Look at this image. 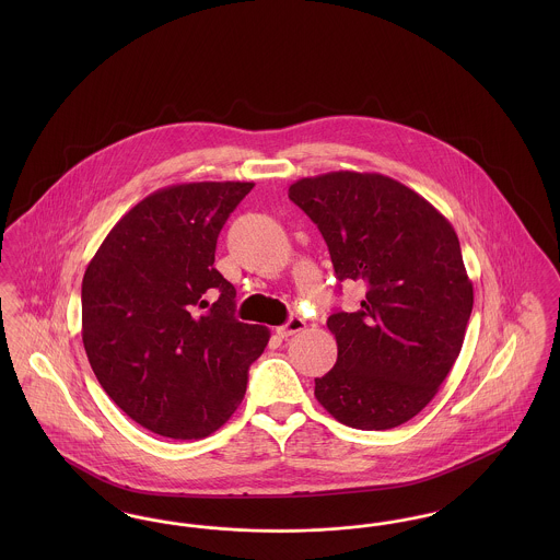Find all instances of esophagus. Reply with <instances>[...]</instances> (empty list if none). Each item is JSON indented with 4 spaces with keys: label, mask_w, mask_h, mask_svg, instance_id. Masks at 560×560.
Instances as JSON below:
<instances>
[{
    "label": "esophagus",
    "mask_w": 560,
    "mask_h": 560,
    "mask_svg": "<svg viewBox=\"0 0 560 560\" xmlns=\"http://www.w3.org/2000/svg\"><path fill=\"white\" fill-rule=\"evenodd\" d=\"M304 327H306V320L302 319V317H292V319L288 320L285 325L277 327V334H279L281 338H290L293 334L302 331Z\"/></svg>",
    "instance_id": "1"
}]
</instances>
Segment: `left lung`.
<instances>
[{"label": "left lung", "instance_id": "8db88e82", "mask_svg": "<svg viewBox=\"0 0 560 560\" xmlns=\"http://www.w3.org/2000/svg\"><path fill=\"white\" fill-rule=\"evenodd\" d=\"M288 195L317 224L336 279L365 292L359 311L327 319L338 361L315 377V397L347 427H400L439 393L464 345L475 293L457 235L382 174L329 172Z\"/></svg>", "mask_w": 560, "mask_h": 560}]
</instances>
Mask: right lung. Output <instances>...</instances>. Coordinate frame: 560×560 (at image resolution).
Instances as JSON below:
<instances>
[{
	"label": "right lung",
	"mask_w": 560,
	"mask_h": 560,
	"mask_svg": "<svg viewBox=\"0 0 560 560\" xmlns=\"http://www.w3.org/2000/svg\"><path fill=\"white\" fill-rule=\"evenodd\" d=\"M254 183L161 188L126 213L81 283L88 361L117 407L167 439H203L240 407L267 327L235 319L215 241Z\"/></svg>",
	"instance_id": "add662e5"
}]
</instances>
